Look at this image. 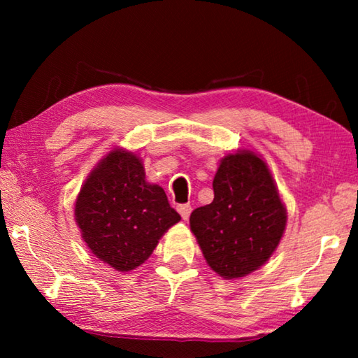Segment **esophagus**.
<instances>
[{
  "label": "esophagus",
  "instance_id": "obj_1",
  "mask_svg": "<svg viewBox=\"0 0 358 358\" xmlns=\"http://www.w3.org/2000/svg\"><path fill=\"white\" fill-rule=\"evenodd\" d=\"M178 213L181 215L183 220H187L191 215V205L189 203H183V205H178Z\"/></svg>",
  "mask_w": 358,
  "mask_h": 358
}]
</instances>
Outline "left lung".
<instances>
[{
    "label": "left lung",
    "mask_w": 358,
    "mask_h": 358,
    "mask_svg": "<svg viewBox=\"0 0 358 358\" xmlns=\"http://www.w3.org/2000/svg\"><path fill=\"white\" fill-rule=\"evenodd\" d=\"M213 202L191 213L192 234L210 268L234 280L262 266L280 245L286 207L262 157L241 150L224 156Z\"/></svg>",
    "instance_id": "1"
}]
</instances>
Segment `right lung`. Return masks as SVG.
Masks as SVG:
<instances>
[{
  "mask_svg": "<svg viewBox=\"0 0 358 358\" xmlns=\"http://www.w3.org/2000/svg\"><path fill=\"white\" fill-rule=\"evenodd\" d=\"M74 215L87 246L118 271L142 265L181 220L164 189L145 180L141 157L123 148L112 150L90 172Z\"/></svg>",
  "mask_w": 358,
  "mask_h": 358,
  "instance_id": "obj_1",
  "label": "right lung"
}]
</instances>
